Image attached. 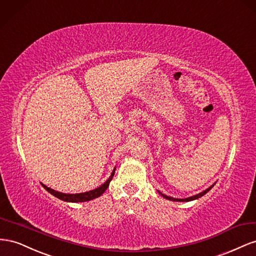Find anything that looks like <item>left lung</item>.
I'll return each instance as SVG.
<instances>
[{"label": "left lung", "mask_w": 256, "mask_h": 256, "mask_svg": "<svg viewBox=\"0 0 256 256\" xmlns=\"http://www.w3.org/2000/svg\"><path fill=\"white\" fill-rule=\"evenodd\" d=\"M216 184H214L212 186H210L208 188H206L205 191H202V192H200V193H198V194H196V195H193V196H190V197H186V198H174V197H172V196H167V195H165V194H163L162 192H160V191H158L160 195H162L164 198H166V200H172V202H191V200H197V198H200V197H202V196H204L205 195L206 193H208L211 188H214V186Z\"/></svg>", "instance_id": "8db88e82"}]
</instances>
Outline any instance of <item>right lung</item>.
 I'll return each instance as SVG.
<instances>
[{
	"mask_svg": "<svg viewBox=\"0 0 256 256\" xmlns=\"http://www.w3.org/2000/svg\"><path fill=\"white\" fill-rule=\"evenodd\" d=\"M114 172H116V167L114 168V170H112V174H110V177H109V178L104 182L103 184H102V186H98V188H96L91 190V191H89V192L76 193V194L62 193V192L56 191V190H54V188H48L47 186H45L44 184H42V186L44 188H45L50 194H52L54 196L56 197V198H59V200H61L68 202H89V200H94V198H98V196H100L102 194H103V193L106 191L108 186H109V184H110V181H112V177H114Z\"/></svg>",
	"mask_w": 256,
	"mask_h": 256,
	"instance_id": "right-lung-1",
	"label": "right lung"
}]
</instances>
